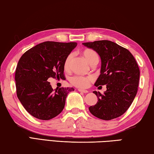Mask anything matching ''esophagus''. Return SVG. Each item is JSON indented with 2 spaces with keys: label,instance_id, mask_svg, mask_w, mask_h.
<instances>
[{
  "label": "esophagus",
  "instance_id": "obj_1",
  "mask_svg": "<svg viewBox=\"0 0 154 154\" xmlns=\"http://www.w3.org/2000/svg\"><path fill=\"white\" fill-rule=\"evenodd\" d=\"M78 91L80 92H82V93H85V94H87V93H88L89 91H88L87 90H85V89H78Z\"/></svg>",
  "mask_w": 154,
  "mask_h": 154
}]
</instances>
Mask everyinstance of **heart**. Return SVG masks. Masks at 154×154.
Segmentation results:
<instances>
[{"instance_id": "heart-1", "label": "heart", "mask_w": 154, "mask_h": 154, "mask_svg": "<svg viewBox=\"0 0 154 154\" xmlns=\"http://www.w3.org/2000/svg\"><path fill=\"white\" fill-rule=\"evenodd\" d=\"M82 56L91 65L99 60V57L97 52L91 49H87L82 52ZM72 59V54L67 57L65 61L64 66L65 69H69ZM93 80L92 76H82V75H74L71 78L70 81L74 86L80 88H85L89 86L90 82Z\"/></svg>"}]
</instances>
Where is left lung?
<instances>
[{
    "label": "left lung",
    "instance_id": "obj_1",
    "mask_svg": "<svg viewBox=\"0 0 154 154\" xmlns=\"http://www.w3.org/2000/svg\"><path fill=\"white\" fill-rule=\"evenodd\" d=\"M82 44L100 57V75L95 86L106 85L103 95L94 91L98 101L89 108L90 112L103 120L120 117L132 104L138 91L140 70L134 57L126 48L108 40Z\"/></svg>",
    "mask_w": 154,
    "mask_h": 154
}]
</instances>
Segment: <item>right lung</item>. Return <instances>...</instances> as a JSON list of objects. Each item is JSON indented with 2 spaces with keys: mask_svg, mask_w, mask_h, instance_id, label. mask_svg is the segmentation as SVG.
I'll return each instance as SVG.
<instances>
[{
  "mask_svg": "<svg viewBox=\"0 0 154 154\" xmlns=\"http://www.w3.org/2000/svg\"><path fill=\"white\" fill-rule=\"evenodd\" d=\"M76 42H45L25 52L17 63L15 80L17 96L26 111L42 120L51 119L63 110L74 88L53 89L49 78L63 79L64 64Z\"/></svg>",
  "mask_w": 154,
  "mask_h": 154,
  "instance_id": "obj_1",
  "label": "right lung"
}]
</instances>
